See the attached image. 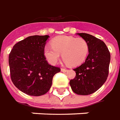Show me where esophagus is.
I'll list each match as a JSON object with an SVG mask.
<instances>
[{
  "label": "esophagus",
  "instance_id": "esophagus-1",
  "mask_svg": "<svg viewBox=\"0 0 120 120\" xmlns=\"http://www.w3.org/2000/svg\"><path fill=\"white\" fill-rule=\"evenodd\" d=\"M61 71L62 72H67V71H68V70H67V69H66V68H61Z\"/></svg>",
  "mask_w": 120,
  "mask_h": 120
}]
</instances>
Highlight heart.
I'll return each mask as SVG.
<instances>
[{"instance_id": "heart-1", "label": "heart", "mask_w": 120, "mask_h": 120, "mask_svg": "<svg viewBox=\"0 0 120 120\" xmlns=\"http://www.w3.org/2000/svg\"><path fill=\"white\" fill-rule=\"evenodd\" d=\"M52 46H46L44 55L49 63L55 65L61 57L69 66L75 67L86 60L89 53V44L82 38L59 36L52 40Z\"/></svg>"}]
</instances>
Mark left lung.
<instances>
[{
  "mask_svg": "<svg viewBox=\"0 0 120 120\" xmlns=\"http://www.w3.org/2000/svg\"><path fill=\"white\" fill-rule=\"evenodd\" d=\"M89 44V54L80 66L74 68L76 76L71 80L72 90L81 95L92 94L105 82L109 72L110 53L101 40L87 33H77Z\"/></svg>",
  "mask_w": 120,
  "mask_h": 120,
  "instance_id": "1",
  "label": "left lung"
}]
</instances>
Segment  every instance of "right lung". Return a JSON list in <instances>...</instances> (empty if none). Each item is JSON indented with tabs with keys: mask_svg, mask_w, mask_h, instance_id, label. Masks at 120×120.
Segmentation results:
<instances>
[{
	"mask_svg": "<svg viewBox=\"0 0 120 120\" xmlns=\"http://www.w3.org/2000/svg\"><path fill=\"white\" fill-rule=\"evenodd\" d=\"M48 35H34L15 44L9 54L11 80L21 91L40 96L50 89L53 77L59 67L48 64L44 50Z\"/></svg>",
	"mask_w": 120,
	"mask_h": 120,
	"instance_id": "1",
	"label": "right lung"
}]
</instances>
